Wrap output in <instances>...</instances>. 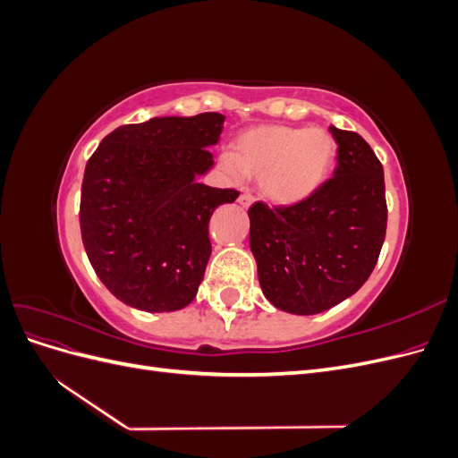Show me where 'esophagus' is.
Masks as SVG:
<instances>
[{
    "label": "esophagus",
    "instance_id": "obj_1",
    "mask_svg": "<svg viewBox=\"0 0 458 458\" xmlns=\"http://www.w3.org/2000/svg\"><path fill=\"white\" fill-rule=\"evenodd\" d=\"M252 202H254V197L248 195V192H242V195L239 197V204H241L242 208H250Z\"/></svg>",
    "mask_w": 458,
    "mask_h": 458
}]
</instances>
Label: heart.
<instances>
[{"mask_svg":"<svg viewBox=\"0 0 458 458\" xmlns=\"http://www.w3.org/2000/svg\"><path fill=\"white\" fill-rule=\"evenodd\" d=\"M336 141L325 128L258 126L233 141L221 168L233 179L259 177L263 197L279 206L310 199L325 183L336 158Z\"/></svg>","mask_w":458,"mask_h":458,"instance_id":"b5f03b06","label":"heart"}]
</instances>
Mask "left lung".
Segmentation results:
<instances>
[{
    "label": "left lung",
    "instance_id": "1",
    "mask_svg": "<svg viewBox=\"0 0 458 458\" xmlns=\"http://www.w3.org/2000/svg\"><path fill=\"white\" fill-rule=\"evenodd\" d=\"M335 177L294 206L256 202L250 250L276 310L315 315L355 294L377 266L387 224L382 164L355 131L330 126Z\"/></svg>",
    "mask_w": 458,
    "mask_h": 458
}]
</instances>
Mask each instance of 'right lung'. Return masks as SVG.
Masks as SVG:
<instances>
[{
	"label": "right lung",
	"mask_w": 458,
	"mask_h": 458,
	"mask_svg": "<svg viewBox=\"0 0 458 458\" xmlns=\"http://www.w3.org/2000/svg\"><path fill=\"white\" fill-rule=\"evenodd\" d=\"M224 114L150 118L108 133L81 182L80 229L91 267L120 301L160 313L195 300L212 254L208 224L239 191L199 183Z\"/></svg>",
	"instance_id": "right-lung-1"
}]
</instances>
